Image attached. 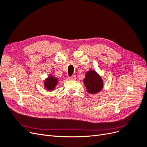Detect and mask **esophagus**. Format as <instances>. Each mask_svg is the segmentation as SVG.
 Listing matches in <instances>:
<instances>
[{"label": "esophagus", "instance_id": "1", "mask_svg": "<svg viewBox=\"0 0 147 147\" xmlns=\"http://www.w3.org/2000/svg\"><path fill=\"white\" fill-rule=\"evenodd\" d=\"M69 80H76V77H75V75H72V76H71L69 77Z\"/></svg>", "mask_w": 147, "mask_h": 147}]
</instances>
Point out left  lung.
<instances>
[{
  "instance_id": "left-lung-1",
  "label": "left lung",
  "mask_w": 147,
  "mask_h": 147,
  "mask_svg": "<svg viewBox=\"0 0 147 147\" xmlns=\"http://www.w3.org/2000/svg\"><path fill=\"white\" fill-rule=\"evenodd\" d=\"M83 82L87 91L90 94H96L100 92L103 88V81L99 75L94 70L86 72Z\"/></svg>"
}]
</instances>
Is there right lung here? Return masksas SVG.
<instances>
[{
  "instance_id": "add662e5",
  "label": "right lung",
  "mask_w": 147,
  "mask_h": 147,
  "mask_svg": "<svg viewBox=\"0 0 147 147\" xmlns=\"http://www.w3.org/2000/svg\"><path fill=\"white\" fill-rule=\"evenodd\" d=\"M57 83H58V80L51 75L44 82V86L47 90L52 91L55 88Z\"/></svg>"
}]
</instances>
